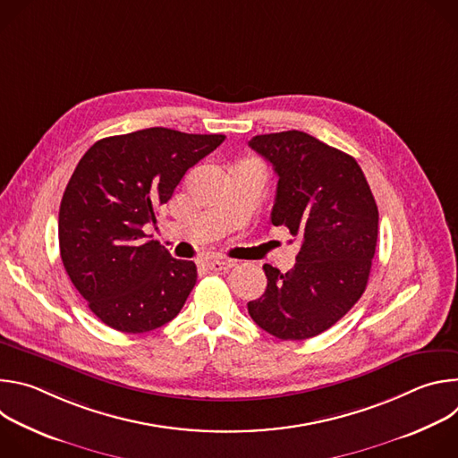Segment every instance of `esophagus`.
Instances as JSON below:
<instances>
[{
  "instance_id": "esophagus-1",
  "label": "esophagus",
  "mask_w": 458,
  "mask_h": 458,
  "mask_svg": "<svg viewBox=\"0 0 458 458\" xmlns=\"http://www.w3.org/2000/svg\"><path fill=\"white\" fill-rule=\"evenodd\" d=\"M205 267L212 272H228L233 268V263H230V260H205Z\"/></svg>"
}]
</instances>
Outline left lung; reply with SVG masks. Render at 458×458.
Returning <instances> with one entry per match:
<instances>
[{
	"mask_svg": "<svg viewBox=\"0 0 458 458\" xmlns=\"http://www.w3.org/2000/svg\"><path fill=\"white\" fill-rule=\"evenodd\" d=\"M248 145L277 174L272 223L301 241L295 265L268 279L248 313L283 341L315 337L343 318L366 290L378 210L357 161L306 132L255 136Z\"/></svg>",
	"mask_w": 458,
	"mask_h": 458,
	"instance_id": "obj_1",
	"label": "left lung"
}]
</instances>
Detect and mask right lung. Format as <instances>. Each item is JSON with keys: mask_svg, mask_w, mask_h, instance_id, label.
<instances>
[{"mask_svg": "<svg viewBox=\"0 0 458 458\" xmlns=\"http://www.w3.org/2000/svg\"><path fill=\"white\" fill-rule=\"evenodd\" d=\"M223 141L154 126L99 140L78 163L59 207V251L72 284L110 328L145 334L181 311L198 268L170 257L143 228L186 170Z\"/></svg>", "mask_w": 458, "mask_h": 458, "instance_id": "right-lung-1", "label": "right lung"}]
</instances>
